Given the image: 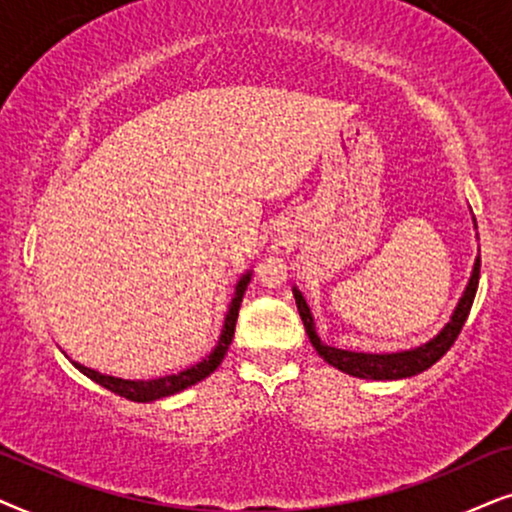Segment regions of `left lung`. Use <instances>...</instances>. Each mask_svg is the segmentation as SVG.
<instances>
[{"label": "left lung", "instance_id": "8db88e82", "mask_svg": "<svg viewBox=\"0 0 512 512\" xmlns=\"http://www.w3.org/2000/svg\"><path fill=\"white\" fill-rule=\"evenodd\" d=\"M475 222V217H473ZM478 229V224H475ZM478 281H480V255L475 257L473 271H470V278L466 283V290L459 297V304L454 306L452 316H449V323L442 327L438 335L428 339V342L414 346V349H403L393 353H365V351H346V349H335V346H327L320 342L316 335V323H313L311 309L302 297V292L292 288V295H295L297 311L302 316L304 330L309 335L313 349L318 351V356L325 360L327 365L337 367L344 374H351V377L358 379H379V381H391V379H407L414 377V374L424 372L433 363L445 356L449 346L454 344V339L459 337L463 323H466L470 306H473L475 292H478Z\"/></svg>", "mask_w": 512, "mask_h": 512}]
</instances>
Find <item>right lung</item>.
Wrapping results in <instances>:
<instances>
[{"label": "right lung", "instance_id": "1", "mask_svg": "<svg viewBox=\"0 0 512 512\" xmlns=\"http://www.w3.org/2000/svg\"><path fill=\"white\" fill-rule=\"evenodd\" d=\"M252 271L248 269L241 278L236 281L234 288V297H231L227 316H224V325L220 337H217V344L213 346V351L208 353L206 358H201L199 363L185 367V370L175 372V374H166V377H154V379H121V377H112V374H102L98 370H91V367L77 363L72 360V365L77 367L81 374H86L88 379H93L95 384L105 386L107 391L124 395V398L133 400V403H152V400L166 398V395L180 393L185 388L199 384L206 377H210L217 367H220L222 358L227 356L231 339H234V330H236V318H238V309H241L245 288H248Z\"/></svg>", "mask_w": 512, "mask_h": 512}]
</instances>
